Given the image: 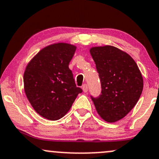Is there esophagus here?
<instances>
[{
  "label": "esophagus",
  "instance_id": "obj_1",
  "mask_svg": "<svg viewBox=\"0 0 159 159\" xmlns=\"http://www.w3.org/2000/svg\"><path fill=\"white\" fill-rule=\"evenodd\" d=\"M82 90H83V91H84V92H87V91H88V85H87L86 84H83L82 85Z\"/></svg>",
  "mask_w": 159,
  "mask_h": 159
}]
</instances>
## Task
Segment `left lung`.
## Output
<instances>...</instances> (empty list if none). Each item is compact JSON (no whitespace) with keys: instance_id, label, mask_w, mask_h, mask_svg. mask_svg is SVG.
Wrapping results in <instances>:
<instances>
[{"instance_id":"1","label":"left lung","mask_w":159,"mask_h":159,"mask_svg":"<svg viewBox=\"0 0 159 159\" xmlns=\"http://www.w3.org/2000/svg\"><path fill=\"white\" fill-rule=\"evenodd\" d=\"M101 83V94L91 96L97 112L108 123L123 119L139 99L143 79L133 58L112 46L90 49Z\"/></svg>"}]
</instances>
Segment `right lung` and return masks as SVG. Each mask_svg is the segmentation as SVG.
I'll return each instance as SVG.
<instances>
[{"label": "right lung", "mask_w": 159, "mask_h": 159, "mask_svg": "<svg viewBox=\"0 0 159 159\" xmlns=\"http://www.w3.org/2000/svg\"><path fill=\"white\" fill-rule=\"evenodd\" d=\"M75 50L76 46L68 43L52 44L40 50L26 66L25 93L33 109L46 119L63 117L82 92L68 68Z\"/></svg>", "instance_id": "right-lung-1"}]
</instances>
